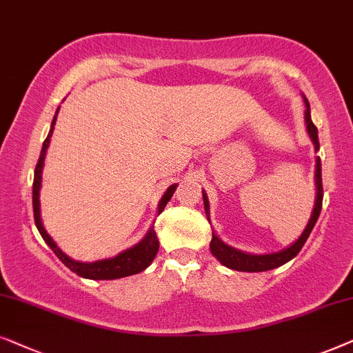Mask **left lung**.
Here are the masks:
<instances>
[{
    "mask_svg": "<svg viewBox=\"0 0 353 353\" xmlns=\"http://www.w3.org/2000/svg\"><path fill=\"white\" fill-rule=\"evenodd\" d=\"M305 102V126H307V132L314 142L315 152L320 150V142H319V131H316V126L312 123L310 118V105L309 101L304 97ZM315 187H316V196H315V205H314V211H312V216L307 225L302 232V235L297 238V240L292 243L291 246H288L286 250L278 251V252H272V254H250V252H243L240 250H235V248L225 245L224 241L221 240L219 236L212 232V240L210 243L211 252L214 254L217 261L221 262L222 265L228 267L232 270H238V272H265V270H272L276 269L283 264H286L288 261H291L292 257L297 256V252L301 251V248L304 246V243L309 238L312 228L316 224V219H319L320 211H321V203H323V183H321V161L320 157H316L315 160ZM203 203H205V211H206V217L210 221V201H208L206 193L203 192Z\"/></svg>",
    "mask_w": 353,
    "mask_h": 353,
    "instance_id": "left-lung-1",
    "label": "left lung"
}]
</instances>
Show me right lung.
I'll return each mask as SVG.
<instances>
[{
    "instance_id": "1",
    "label": "right lung",
    "mask_w": 353,
    "mask_h": 353,
    "mask_svg": "<svg viewBox=\"0 0 353 353\" xmlns=\"http://www.w3.org/2000/svg\"><path fill=\"white\" fill-rule=\"evenodd\" d=\"M59 108L56 110V115H54V120L51 123V129H49V134L46 141L43 142L41 153H39V160L37 163V168H34V177H33V216H34V224H37L38 232L41 233L43 240L48 243V246L56 252V256L61 259L63 264H65L72 272H75L77 275L83 278H89V280H117V278L136 275L139 272L145 270L148 265L152 264V261L155 259L158 248H160V241L157 238V232L153 230V227L147 232V235L143 236L137 245H134L129 250H125L120 254L115 257H110V259H102L96 262H78L72 257H68L65 252L61 251V248L56 245V241L49 236V233L44 230L43 222H41V211H39V188H41V172L44 166V158H46V150L49 147V141H51L54 125H56ZM177 183L171 185L165 192V195L161 196L160 203H158V214L165 210L166 203L171 200L172 193L176 192Z\"/></svg>"
}]
</instances>
